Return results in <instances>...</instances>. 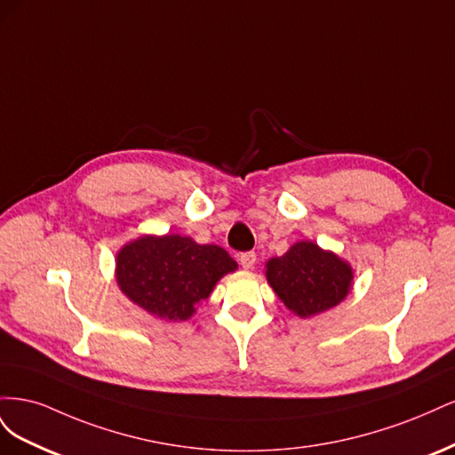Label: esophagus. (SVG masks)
Wrapping results in <instances>:
<instances>
[{"mask_svg":"<svg viewBox=\"0 0 455 455\" xmlns=\"http://www.w3.org/2000/svg\"><path fill=\"white\" fill-rule=\"evenodd\" d=\"M239 261H241V266L244 269H252L256 266V254L254 252H243L239 256Z\"/></svg>","mask_w":455,"mask_h":455,"instance_id":"obj_1","label":"esophagus"}]
</instances>
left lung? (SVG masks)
Returning a JSON list of instances; mask_svg holds the SVG:
<instances>
[{
    "label": "left lung",
    "instance_id": "8db88e82",
    "mask_svg": "<svg viewBox=\"0 0 455 455\" xmlns=\"http://www.w3.org/2000/svg\"><path fill=\"white\" fill-rule=\"evenodd\" d=\"M266 277L283 304L306 319L332 309L349 294L353 269L334 252L299 241L267 261Z\"/></svg>",
    "mask_w": 455,
    "mask_h": 455
}]
</instances>
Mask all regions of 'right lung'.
I'll return each mask as SVG.
<instances>
[{
    "instance_id": "obj_1",
    "label": "right lung",
    "mask_w": 455,
    "mask_h": 455,
    "mask_svg": "<svg viewBox=\"0 0 455 455\" xmlns=\"http://www.w3.org/2000/svg\"><path fill=\"white\" fill-rule=\"evenodd\" d=\"M237 269L222 246L197 244L178 233L144 235L123 246L116 279L136 306L164 321H188L226 273Z\"/></svg>"
}]
</instances>
